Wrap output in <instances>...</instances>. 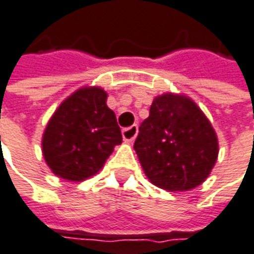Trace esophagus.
Here are the masks:
<instances>
[{
    "instance_id": "esophagus-1",
    "label": "esophagus",
    "mask_w": 254,
    "mask_h": 254,
    "mask_svg": "<svg viewBox=\"0 0 254 254\" xmlns=\"http://www.w3.org/2000/svg\"><path fill=\"white\" fill-rule=\"evenodd\" d=\"M136 135H138V127H136V125L125 127V129L122 130V138H124V140H125L127 143H132V142L135 140V138H136Z\"/></svg>"
}]
</instances>
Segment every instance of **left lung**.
<instances>
[{
  "label": "left lung",
  "mask_w": 254,
  "mask_h": 254,
  "mask_svg": "<svg viewBox=\"0 0 254 254\" xmlns=\"http://www.w3.org/2000/svg\"><path fill=\"white\" fill-rule=\"evenodd\" d=\"M133 148L149 181L169 192L202 185L219 155L217 135L202 109L172 92L153 99Z\"/></svg>",
  "instance_id": "1"
}]
</instances>
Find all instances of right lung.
<instances>
[{"instance_id":"obj_1","label":"right lung","mask_w":254,"mask_h":254,"mask_svg":"<svg viewBox=\"0 0 254 254\" xmlns=\"http://www.w3.org/2000/svg\"><path fill=\"white\" fill-rule=\"evenodd\" d=\"M101 86H82L57 108L42 135V155L54 175L82 182L101 171L122 133Z\"/></svg>"}]
</instances>
